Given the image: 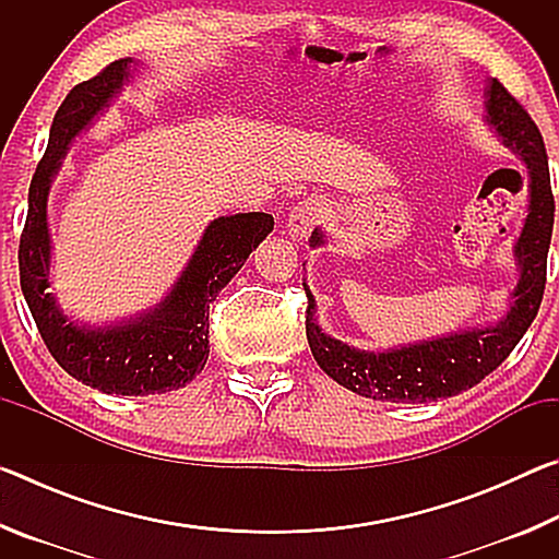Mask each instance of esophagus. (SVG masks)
Here are the masks:
<instances>
[{
    "label": "esophagus",
    "mask_w": 559,
    "mask_h": 559,
    "mask_svg": "<svg viewBox=\"0 0 559 559\" xmlns=\"http://www.w3.org/2000/svg\"><path fill=\"white\" fill-rule=\"evenodd\" d=\"M323 216H325L323 202L316 200V197H308V200L298 202L290 210V214H288V234L293 236V239L302 241L310 231L316 229L320 222H323Z\"/></svg>",
    "instance_id": "34e87169"
}]
</instances>
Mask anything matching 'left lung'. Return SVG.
<instances>
[{
	"label": "left lung",
	"instance_id": "obj_1",
	"mask_svg": "<svg viewBox=\"0 0 559 559\" xmlns=\"http://www.w3.org/2000/svg\"><path fill=\"white\" fill-rule=\"evenodd\" d=\"M486 122L510 153L527 167V216L513 246L518 283L508 300V313L488 328L459 330V333L421 340L374 353L330 337L316 320V298L308 283L306 335L310 353L328 377L359 396L380 402H437L456 396L490 374L525 335L540 310L547 251H550L555 200L550 167L543 135L527 110L510 96L498 79L486 86ZM325 243L323 229L310 236V246Z\"/></svg>",
	"mask_w": 559,
	"mask_h": 559
}]
</instances>
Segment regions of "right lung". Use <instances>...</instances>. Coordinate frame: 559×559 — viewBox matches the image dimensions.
I'll list each match as a JSON object with an SVG mask.
<instances>
[{
	"instance_id": "obj_1",
	"label": "right lung",
	"mask_w": 559,
	"mask_h": 559,
	"mask_svg": "<svg viewBox=\"0 0 559 559\" xmlns=\"http://www.w3.org/2000/svg\"><path fill=\"white\" fill-rule=\"evenodd\" d=\"M132 63L112 61L96 79L79 83L56 110L49 147L29 187V212L19 241V281L46 347L66 372L98 392L147 396L179 390L204 370L210 306L273 231V216L249 212L210 222L175 286L145 313L108 325H86L63 313L49 290V189L73 140L130 81Z\"/></svg>"
}]
</instances>
